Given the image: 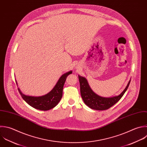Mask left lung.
Returning <instances> with one entry per match:
<instances>
[{"mask_svg": "<svg viewBox=\"0 0 147 147\" xmlns=\"http://www.w3.org/2000/svg\"><path fill=\"white\" fill-rule=\"evenodd\" d=\"M78 78L80 82V94L84 102L89 107L96 110H107L115 104L122 97L130 82V80H129L127 86L120 95L111 98H103L96 95L92 91L85 78L79 75Z\"/></svg>", "mask_w": 147, "mask_h": 147, "instance_id": "1", "label": "left lung"}]
</instances>
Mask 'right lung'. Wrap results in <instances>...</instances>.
<instances>
[{
	"mask_svg": "<svg viewBox=\"0 0 147 147\" xmlns=\"http://www.w3.org/2000/svg\"><path fill=\"white\" fill-rule=\"evenodd\" d=\"M72 71L63 75L59 79L54 88L47 94L41 96H31L23 94L18 88L22 98L32 107L40 110H48L55 107L61 100L63 96V86L67 77Z\"/></svg>",
	"mask_w": 147,
	"mask_h": 147,
	"instance_id": "obj_1",
	"label": "right lung"
}]
</instances>
